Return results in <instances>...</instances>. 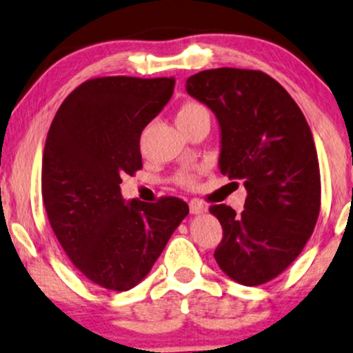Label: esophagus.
Masks as SVG:
<instances>
[{"label":"esophagus","mask_w":353,"mask_h":353,"mask_svg":"<svg viewBox=\"0 0 353 353\" xmlns=\"http://www.w3.org/2000/svg\"><path fill=\"white\" fill-rule=\"evenodd\" d=\"M206 210H208V206L201 201V199L194 198V199H191V201H190L191 214H201V212H204Z\"/></svg>","instance_id":"obj_1"}]
</instances>
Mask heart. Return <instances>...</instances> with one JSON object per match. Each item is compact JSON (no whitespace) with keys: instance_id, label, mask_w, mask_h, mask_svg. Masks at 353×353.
<instances>
[{"instance_id":"b5f03b06","label":"heart","mask_w":353,"mask_h":353,"mask_svg":"<svg viewBox=\"0 0 353 353\" xmlns=\"http://www.w3.org/2000/svg\"><path fill=\"white\" fill-rule=\"evenodd\" d=\"M208 116L210 117V112H208L206 106L199 101H185L180 106V110L176 112V123L180 128L183 125L193 123V121L199 119V117ZM199 180V170L196 168H185L180 170L175 176H173V181L176 185L183 186V188H194L198 185Z\"/></svg>"}]
</instances>
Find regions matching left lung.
Listing matches in <instances>:
<instances>
[{
  "mask_svg": "<svg viewBox=\"0 0 353 353\" xmlns=\"http://www.w3.org/2000/svg\"><path fill=\"white\" fill-rule=\"evenodd\" d=\"M186 91L219 121L221 173L247 190L241 214L210 208L223 225L214 259L234 281L263 285L298 259L319 217L312 132L288 91L260 70H204L186 80Z\"/></svg>",
  "mask_w": 353,
  "mask_h": 353,
  "instance_id": "8db88e82",
  "label": "left lung"
}]
</instances>
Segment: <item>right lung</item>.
<instances>
[{
    "label": "right lung",
    "mask_w": 353,
    "mask_h": 353,
    "mask_svg": "<svg viewBox=\"0 0 353 353\" xmlns=\"http://www.w3.org/2000/svg\"><path fill=\"white\" fill-rule=\"evenodd\" d=\"M175 78L99 77L65 98L42 157V201L60 245L90 281L128 291L141 283L188 214L175 196L125 204L123 176L142 168L141 134Z\"/></svg>",
    "instance_id": "obj_1"
}]
</instances>
